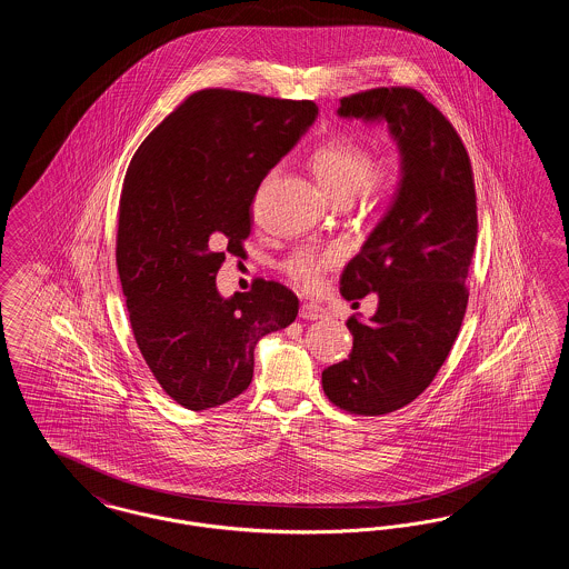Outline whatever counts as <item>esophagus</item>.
<instances>
[{
  "label": "esophagus",
  "mask_w": 569,
  "mask_h": 569,
  "mask_svg": "<svg viewBox=\"0 0 569 569\" xmlns=\"http://www.w3.org/2000/svg\"><path fill=\"white\" fill-rule=\"evenodd\" d=\"M300 318L302 320H325L328 318V311L320 305H313V302H305L300 307Z\"/></svg>",
  "instance_id": "1"
}]
</instances>
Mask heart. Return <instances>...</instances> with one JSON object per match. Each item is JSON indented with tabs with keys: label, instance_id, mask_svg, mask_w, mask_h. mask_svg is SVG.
I'll return each instance as SVG.
<instances>
[{
	"label": "heart",
	"instance_id": "b5f03b06",
	"mask_svg": "<svg viewBox=\"0 0 569 569\" xmlns=\"http://www.w3.org/2000/svg\"><path fill=\"white\" fill-rule=\"evenodd\" d=\"M311 170L320 190L332 202H350L358 191L373 200H390L403 181L406 160L401 151H386L373 160L371 147L352 134H335L320 142L311 158ZM343 258L341 247H298L281 269L286 277L302 290H318L326 272L335 269Z\"/></svg>",
	"mask_w": 569,
	"mask_h": 569
}]
</instances>
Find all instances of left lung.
Masks as SVG:
<instances>
[{
    "label": "left lung",
    "instance_id": "left-lung-1",
    "mask_svg": "<svg viewBox=\"0 0 569 569\" xmlns=\"http://www.w3.org/2000/svg\"><path fill=\"white\" fill-rule=\"evenodd\" d=\"M341 117L386 119L406 172L390 211L341 274V295H378L369 322L348 320V360L325 369L332 406L358 416L397 411L433 381L459 335L478 239L476 183L455 126L420 91L378 87L341 98Z\"/></svg>",
    "mask_w": 569,
    "mask_h": 569
}]
</instances>
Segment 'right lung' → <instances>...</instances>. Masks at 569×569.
Segmentation results:
<instances>
[{
    "mask_svg": "<svg viewBox=\"0 0 569 569\" xmlns=\"http://www.w3.org/2000/svg\"><path fill=\"white\" fill-rule=\"evenodd\" d=\"M316 114L311 100L202 89L130 162L117 271L138 350L179 406L200 411L239 397L253 378L256 343L297 320L286 286L256 279L226 300L216 277L228 253H243L262 179Z\"/></svg>",
    "mask_w": 569,
    "mask_h": 569,
    "instance_id": "add662e5",
    "label": "right lung"
}]
</instances>
